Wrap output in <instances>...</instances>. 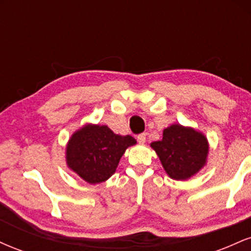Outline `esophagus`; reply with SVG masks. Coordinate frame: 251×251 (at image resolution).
Returning a JSON list of instances; mask_svg holds the SVG:
<instances>
[{"label":"esophagus","instance_id":"esophagus-1","mask_svg":"<svg viewBox=\"0 0 251 251\" xmlns=\"http://www.w3.org/2000/svg\"><path fill=\"white\" fill-rule=\"evenodd\" d=\"M137 139H138V142H139L140 144H144V143H145V142H146V133H145V132H144V133L138 134Z\"/></svg>","mask_w":251,"mask_h":251}]
</instances>
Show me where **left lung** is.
I'll list each match as a JSON object with an SVG mask.
<instances>
[{"label": "left lung", "instance_id": "1", "mask_svg": "<svg viewBox=\"0 0 251 251\" xmlns=\"http://www.w3.org/2000/svg\"><path fill=\"white\" fill-rule=\"evenodd\" d=\"M170 177L185 180L205 164L209 146L206 138L194 128L171 125L163 132V139L151 144Z\"/></svg>", "mask_w": 251, "mask_h": 251}]
</instances>
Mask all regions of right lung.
<instances>
[{
    "mask_svg": "<svg viewBox=\"0 0 251 251\" xmlns=\"http://www.w3.org/2000/svg\"><path fill=\"white\" fill-rule=\"evenodd\" d=\"M135 143L131 135H118L107 126L86 125L68 142L67 164L87 183H101L116 172L125 150Z\"/></svg>",
    "mask_w": 251,
    "mask_h": 251,
    "instance_id": "obj_1",
    "label": "right lung"
}]
</instances>
